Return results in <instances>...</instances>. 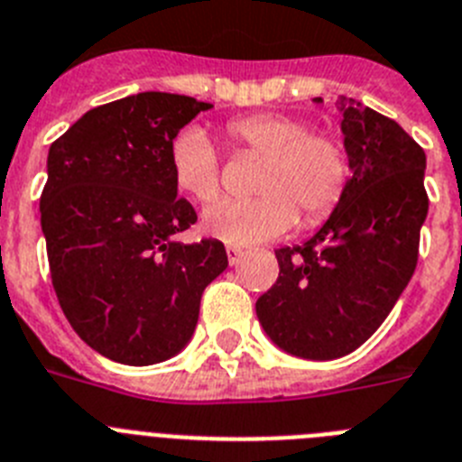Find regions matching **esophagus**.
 <instances>
[{"label": "esophagus", "instance_id": "1", "mask_svg": "<svg viewBox=\"0 0 462 462\" xmlns=\"http://www.w3.org/2000/svg\"><path fill=\"white\" fill-rule=\"evenodd\" d=\"M244 258V248L239 246H227V260H230V264H239Z\"/></svg>", "mask_w": 462, "mask_h": 462}]
</instances>
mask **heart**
Returning a JSON list of instances; mask_svg holds the SVG:
<instances>
[{"instance_id": "heart-1", "label": "heart", "mask_w": 462, "mask_h": 462, "mask_svg": "<svg viewBox=\"0 0 462 462\" xmlns=\"http://www.w3.org/2000/svg\"><path fill=\"white\" fill-rule=\"evenodd\" d=\"M226 134L239 151L260 155L251 199H218L204 208L202 227L230 246H254L286 235L298 214L319 226L342 202L348 186V153L328 130L292 114H251L230 120ZM171 181L195 202H211L220 190V155L207 132L188 125L167 148Z\"/></svg>"}]
</instances>
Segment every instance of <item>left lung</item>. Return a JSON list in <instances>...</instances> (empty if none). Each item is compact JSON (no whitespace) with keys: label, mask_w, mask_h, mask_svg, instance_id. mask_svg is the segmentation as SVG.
<instances>
[{"label":"left lung","mask_w":462,"mask_h":462,"mask_svg":"<svg viewBox=\"0 0 462 462\" xmlns=\"http://www.w3.org/2000/svg\"><path fill=\"white\" fill-rule=\"evenodd\" d=\"M337 104L346 192L309 242L274 251L279 279L255 302L272 342L309 360L342 358L374 335L414 274L428 216L423 148L370 106Z\"/></svg>","instance_id":"1"}]
</instances>
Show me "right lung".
Segmentation results:
<instances>
[{
  "mask_svg": "<svg viewBox=\"0 0 462 462\" xmlns=\"http://www.w3.org/2000/svg\"><path fill=\"white\" fill-rule=\"evenodd\" d=\"M211 104L139 92L90 109L51 143L42 230L55 295L83 342L123 365L181 351L204 288L227 267L218 239L176 242L198 214L176 198L167 148Z\"/></svg>",
  "mask_w": 462,
  "mask_h": 462,
  "instance_id": "1",
  "label": "right lung"
}]
</instances>
